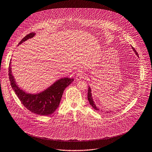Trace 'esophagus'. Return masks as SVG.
<instances>
[{"instance_id": "esophagus-1", "label": "esophagus", "mask_w": 152, "mask_h": 152, "mask_svg": "<svg viewBox=\"0 0 152 152\" xmlns=\"http://www.w3.org/2000/svg\"><path fill=\"white\" fill-rule=\"evenodd\" d=\"M84 76H85V74H84L83 73H78V74L76 75V80H77V81H79V80H82V79H83Z\"/></svg>"}]
</instances>
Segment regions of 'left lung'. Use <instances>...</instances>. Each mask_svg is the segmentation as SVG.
Returning <instances> with one entry per match:
<instances>
[{"label": "left lung", "instance_id": "1", "mask_svg": "<svg viewBox=\"0 0 152 152\" xmlns=\"http://www.w3.org/2000/svg\"><path fill=\"white\" fill-rule=\"evenodd\" d=\"M132 49L133 50V51L134 52V53H135V54L137 56H139V55H138V53H137V52L136 51V50L134 49V48H133V47H132ZM88 100H89V103H90V104L91 105V107H93V108H94L95 110H99V111H101V112H102V110H100V109H99V107H97V106H96V104H95V102H94V100H93V97H92V94H91V87L90 86H89V88H88ZM109 112H107V111H106V113H109Z\"/></svg>", "mask_w": 152, "mask_h": 152}]
</instances>
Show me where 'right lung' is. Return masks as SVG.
Instances as JSON below:
<instances>
[{"label": "right lung", "instance_id": "add662e5", "mask_svg": "<svg viewBox=\"0 0 152 152\" xmlns=\"http://www.w3.org/2000/svg\"><path fill=\"white\" fill-rule=\"evenodd\" d=\"M35 34V33H31L26 35L19 42L18 46L33 38ZM11 61L9 67L10 85L23 105L32 113L40 116H48L55 112L59 107L64 89L74 79L68 77L61 78L43 91L36 93H29L19 88L17 84L12 72Z\"/></svg>", "mask_w": 152, "mask_h": 152}]
</instances>
